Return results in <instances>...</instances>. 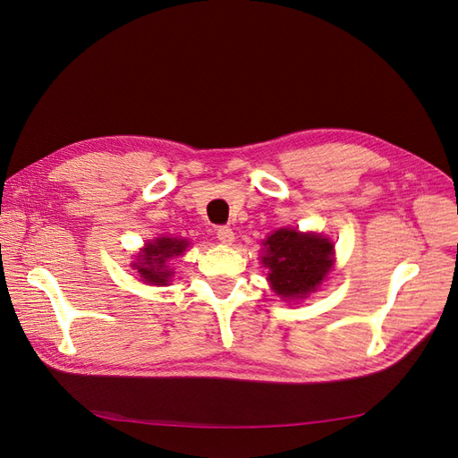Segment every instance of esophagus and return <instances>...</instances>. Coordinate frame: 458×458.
Listing matches in <instances>:
<instances>
[{"label":"esophagus","instance_id":"esophagus-1","mask_svg":"<svg viewBox=\"0 0 458 458\" xmlns=\"http://www.w3.org/2000/svg\"><path fill=\"white\" fill-rule=\"evenodd\" d=\"M216 234H217V241H219L221 244H231V242L234 241V233H233V229L227 227V225L217 227Z\"/></svg>","mask_w":458,"mask_h":458}]
</instances>
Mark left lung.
<instances>
[{
  "label": "left lung",
  "instance_id": "8db88e82",
  "mask_svg": "<svg viewBox=\"0 0 458 458\" xmlns=\"http://www.w3.org/2000/svg\"><path fill=\"white\" fill-rule=\"evenodd\" d=\"M263 244L267 248L261 258L269 267L267 279L281 298H306L332 267L335 246L321 234L279 229Z\"/></svg>",
  "mask_w": 458,
  "mask_h": 458
}]
</instances>
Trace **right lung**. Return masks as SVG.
Segmentation results:
<instances>
[{
  "label": "right lung",
  "mask_w": 458,
  "mask_h": 458,
  "mask_svg": "<svg viewBox=\"0 0 458 458\" xmlns=\"http://www.w3.org/2000/svg\"><path fill=\"white\" fill-rule=\"evenodd\" d=\"M187 244V241L165 237L157 239L155 242H148L140 261L133 263V269H137V273L141 275V279L148 284H168V279L174 271H170L165 263L174 256H182Z\"/></svg>",
  "instance_id": "add662e5"
}]
</instances>
